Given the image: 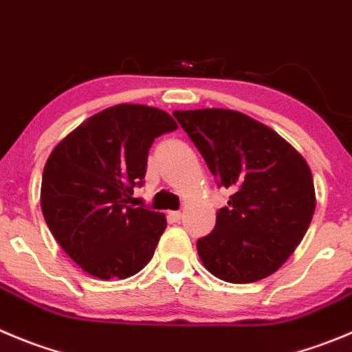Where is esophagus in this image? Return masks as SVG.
Here are the masks:
<instances>
[{
    "label": "esophagus",
    "mask_w": 352,
    "mask_h": 352,
    "mask_svg": "<svg viewBox=\"0 0 352 352\" xmlns=\"http://www.w3.org/2000/svg\"><path fill=\"white\" fill-rule=\"evenodd\" d=\"M167 217H169L170 223H178V221H182L183 214L179 212V210H170V212L167 214Z\"/></svg>",
    "instance_id": "obj_1"
}]
</instances>
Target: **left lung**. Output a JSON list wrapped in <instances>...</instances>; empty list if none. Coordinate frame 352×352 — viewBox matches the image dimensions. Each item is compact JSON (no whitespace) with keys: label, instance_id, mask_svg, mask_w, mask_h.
<instances>
[{"label":"left lung","instance_id":"1","mask_svg":"<svg viewBox=\"0 0 352 352\" xmlns=\"http://www.w3.org/2000/svg\"><path fill=\"white\" fill-rule=\"evenodd\" d=\"M217 185L230 188L212 232L197 242L200 261L219 280L252 283L278 270L313 219L316 195L304 157L278 133L228 109L173 113Z\"/></svg>","mask_w":352,"mask_h":352}]
</instances>
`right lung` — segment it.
I'll return each mask as SVG.
<instances>
[{
  "instance_id": "1",
  "label": "right lung",
  "mask_w": 352,
  "mask_h": 352,
  "mask_svg": "<svg viewBox=\"0 0 352 352\" xmlns=\"http://www.w3.org/2000/svg\"><path fill=\"white\" fill-rule=\"evenodd\" d=\"M174 129L164 110L120 103L86 119L50 153L43 216L67 256L95 278H129L152 259L166 216L129 202L153 140Z\"/></svg>"
}]
</instances>
